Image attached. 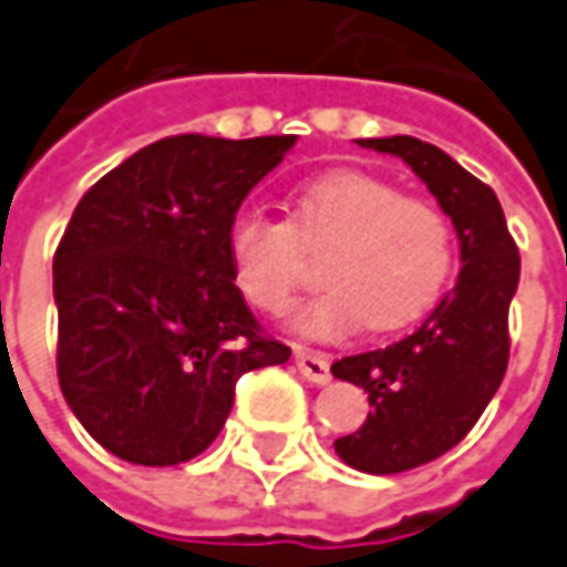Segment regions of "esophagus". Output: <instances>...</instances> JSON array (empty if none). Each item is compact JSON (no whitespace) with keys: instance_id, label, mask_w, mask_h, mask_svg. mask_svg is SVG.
Returning a JSON list of instances; mask_svg holds the SVG:
<instances>
[{"instance_id":"1","label":"esophagus","mask_w":567,"mask_h":567,"mask_svg":"<svg viewBox=\"0 0 567 567\" xmlns=\"http://www.w3.org/2000/svg\"><path fill=\"white\" fill-rule=\"evenodd\" d=\"M296 368H299V374L306 378V381L318 383V386H324L330 383V362L328 355H321V352H315V349H306V346H299L296 349Z\"/></svg>"}]
</instances>
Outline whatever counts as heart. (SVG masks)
Masks as SVG:
<instances>
[{
  "label": "heart",
  "mask_w": 567,
  "mask_h": 567,
  "mask_svg": "<svg viewBox=\"0 0 567 567\" xmlns=\"http://www.w3.org/2000/svg\"><path fill=\"white\" fill-rule=\"evenodd\" d=\"M290 221L239 208L224 246L243 299L284 315L309 280V256H324L328 290L299 315V328L340 340L352 330L393 333L421 321L450 287L455 230L446 212L362 171H333L292 193Z\"/></svg>",
  "instance_id": "b5f03b06"
}]
</instances>
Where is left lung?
<instances>
[{
	"label": "left lung",
	"instance_id": "8db88e82",
	"mask_svg": "<svg viewBox=\"0 0 567 567\" xmlns=\"http://www.w3.org/2000/svg\"><path fill=\"white\" fill-rule=\"evenodd\" d=\"M359 146L399 155L415 171L452 218L462 249L455 287L415 333L330 364L333 378L362 386L371 402L362 427L333 443L337 455L364 474H399L450 452L499 390L522 256L496 193L446 152L415 136Z\"/></svg>",
	"mask_w": 567,
	"mask_h": 567
}]
</instances>
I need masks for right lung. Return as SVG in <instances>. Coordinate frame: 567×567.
Masks as SVG:
<instances>
[{
    "label": "right lung",
    "instance_id": "1",
    "mask_svg": "<svg viewBox=\"0 0 567 567\" xmlns=\"http://www.w3.org/2000/svg\"><path fill=\"white\" fill-rule=\"evenodd\" d=\"M296 136H165L83 193L52 258L59 383L99 446L181 465L221 434L234 386L284 364L230 275L227 224Z\"/></svg>",
    "mask_w": 567,
    "mask_h": 567
}]
</instances>
